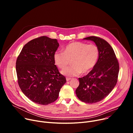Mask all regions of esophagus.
Returning a JSON list of instances; mask_svg holds the SVG:
<instances>
[{
  "label": "esophagus",
  "mask_w": 133,
  "mask_h": 133,
  "mask_svg": "<svg viewBox=\"0 0 133 133\" xmlns=\"http://www.w3.org/2000/svg\"><path fill=\"white\" fill-rule=\"evenodd\" d=\"M71 79V78H69V77H66V81H69Z\"/></svg>",
  "instance_id": "34e87169"
}]
</instances>
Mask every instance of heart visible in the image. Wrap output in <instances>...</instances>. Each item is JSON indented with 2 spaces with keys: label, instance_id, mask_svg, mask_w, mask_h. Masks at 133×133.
I'll list each match as a JSON object with an SVG mask.
<instances>
[{
  "label": "heart",
  "instance_id": "heart-1",
  "mask_svg": "<svg viewBox=\"0 0 133 133\" xmlns=\"http://www.w3.org/2000/svg\"><path fill=\"white\" fill-rule=\"evenodd\" d=\"M98 47L94 44L82 42H72L64 48V52L56 51L54 54L55 64L63 69L72 60L73 65L62 71L69 77L77 76L82 72L87 74L95 66L99 57Z\"/></svg>",
  "mask_w": 133,
  "mask_h": 133
}]
</instances>
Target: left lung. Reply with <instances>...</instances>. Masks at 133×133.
<instances>
[{
    "mask_svg": "<svg viewBox=\"0 0 133 133\" xmlns=\"http://www.w3.org/2000/svg\"><path fill=\"white\" fill-rule=\"evenodd\" d=\"M84 39L95 43L99 55L93 69L87 75L78 78L79 85L76 89V94L81 101L92 104L102 101L115 87L119 66L114 51L105 40L96 36H90Z\"/></svg>",
    "mask_w": 133,
    "mask_h": 133,
    "instance_id": "1",
    "label": "left lung"
}]
</instances>
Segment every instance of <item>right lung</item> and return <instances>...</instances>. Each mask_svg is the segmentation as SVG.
Listing matches in <instances>:
<instances>
[{"instance_id": "add662e5", "label": "right lung", "mask_w": 133, "mask_h": 133, "mask_svg": "<svg viewBox=\"0 0 133 133\" xmlns=\"http://www.w3.org/2000/svg\"><path fill=\"white\" fill-rule=\"evenodd\" d=\"M58 47L56 39L41 36L27 43L18 56L16 69L19 86L34 103L43 105L53 103L66 82L54 60Z\"/></svg>"}]
</instances>
